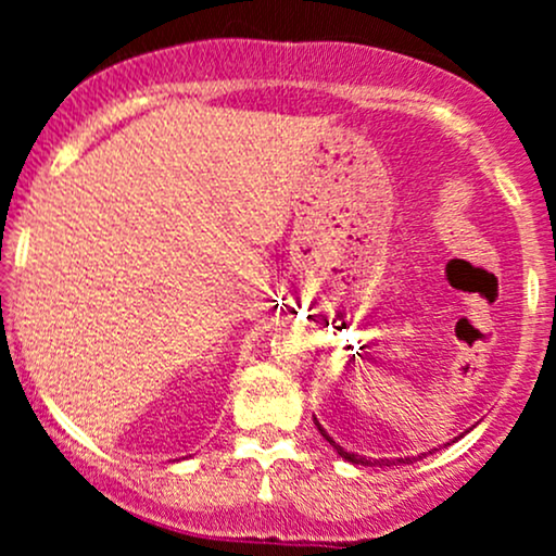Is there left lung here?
<instances>
[{
	"mask_svg": "<svg viewBox=\"0 0 556 556\" xmlns=\"http://www.w3.org/2000/svg\"><path fill=\"white\" fill-rule=\"evenodd\" d=\"M314 420H316V418H314ZM316 426H318V424H316ZM318 431H321V437L327 439V442H329L331 446H334L337 452H340V457H344V460H350V463H355V465H371V468H374V465H394V460H371V457H361V455H353V452H344L340 444L331 442V437H329L327 431L321 429V426H318ZM418 457H420V455H418ZM413 460H416V457H413ZM413 460H410V457H405V460H397V463H413Z\"/></svg>",
	"mask_w": 556,
	"mask_h": 556,
	"instance_id": "1",
	"label": "left lung"
}]
</instances>
